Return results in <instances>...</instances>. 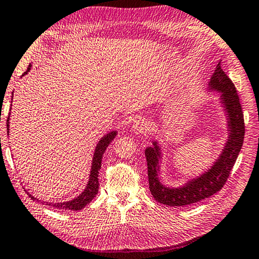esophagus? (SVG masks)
<instances>
[{
  "instance_id": "34e87169",
  "label": "esophagus",
  "mask_w": 259,
  "mask_h": 259,
  "mask_svg": "<svg viewBox=\"0 0 259 259\" xmlns=\"http://www.w3.org/2000/svg\"><path fill=\"white\" fill-rule=\"evenodd\" d=\"M151 129V122L147 119H138L134 122L133 131L135 134H146Z\"/></svg>"
}]
</instances>
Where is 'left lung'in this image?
Wrapping results in <instances>:
<instances>
[{
	"mask_svg": "<svg viewBox=\"0 0 259 259\" xmlns=\"http://www.w3.org/2000/svg\"><path fill=\"white\" fill-rule=\"evenodd\" d=\"M208 93L218 94V103L226 116L227 138L222 152L212 164L195 177L179 186H166L161 181V164L163 161L162 145L159 140L146 147L145 156L148 170V184L153 198L170 207H184L216 194L224 186L241 151L244 138V122L239 96L235 87L218 63L208 84Z\"/></svg>",
	"mask_w": 259,
	"mask_h": 259,
	"instance_id": "left-lung-1",
	"label": "left lung"
}]
</instances>
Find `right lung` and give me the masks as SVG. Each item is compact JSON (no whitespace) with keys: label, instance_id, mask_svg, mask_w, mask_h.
<instances>
[{"label":"right lung","instance_id":"obj_1","mask_svg":"<svg viewBox=\"0 0 259 259\" xmlns=\"http://www.w3.org/2000/svg\"><path fill=\"white\" fill-rule=\"evenodd\" d=\"M30 68H32V64H29V66L27 68V71H26L23 76L26 75L29 71ZM14 95V94H12ZM11 111V109H10ZM9 119H10V115H9L8 120H7V129H8V134H9ZM117 135V131L116 130H113L111 133L106 134L105 136H103L102 138H100L99 142L97 143V145H96L95 148V152H94V156H93V162H91V169H90V175H89V179H88V183H87V186L84 187V190H83L80 194H78L76 198H74L73 200H69V201H65V202H43V204L46 205H50V207H54L56 209H64V210H73V211H77V210H81L85 207L87 204H89L93 199L95 198L96 195H97L98 193V188H99V182H98V175H99V170L102 168V160H103V155L105 151H106V148L108 147L109 144H111L112 140L116 137ZM27 194L29 195V198L32 200H36V201H40L36 198H34L32 194H29L27 192Z\"/></svg>","mask_w":259,"mask_h":259}]
</instances>
